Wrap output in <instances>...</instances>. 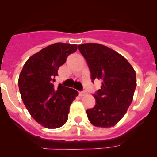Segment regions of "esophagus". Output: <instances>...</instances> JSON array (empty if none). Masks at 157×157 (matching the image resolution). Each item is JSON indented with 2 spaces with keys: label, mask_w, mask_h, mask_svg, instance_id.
Listing matches in <instances>:
<instances>
[{
  "label": "esophagus",
  "mask_w": 157,
  "mask_h": 157,
  "mask_svg": "<svg viewBox=\"0 0 157 157\" xmlns=\"http://www.w3.org/2000/svg\"><path fill=\"white\" fill-rule=\"evenodd\" d=\"M86 94H87V93H86V92H85V91L80 92V93H79V95H80V96H85V95H86Z\"/></svg>",
  "instance_id": "1"
}]
</instances>
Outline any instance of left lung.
<instances>
[{"mask_svg": "<svg viewBox=\"0 0 157 157\" xmlns=\"http://www.w3.org/2000/svg\"><path fill=\"white\" fill-rule=\"evenodd\" d=\"M78 48L87 62L92 80L102 81L93 95L96 105L86 110L89 120L96 127L115 126L132 102L137 86L135 71L125 58L103 45L85 43Z\"/></svg>", "mask_w": 157, "mask_h": 157, "instance_id": "left-lung-1", "label": "left lung"}]
</instances>
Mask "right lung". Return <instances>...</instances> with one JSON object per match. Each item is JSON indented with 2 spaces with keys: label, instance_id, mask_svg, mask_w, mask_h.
Returning a JSON list of instances; mask_svg holds the SVG:
<instances>
[{
  "label": "right lung",
  "instance_id": "right-lung-1",
  "mask_svg": "<svg viewBox=\"0 0 157 157\" xmlns=\"http://www.w3.org/2000/svg\"><path fill=\"white\" fill-rule=\"evenodd\" d=\"M77 49V45L52 44L32 55L20 72L22 100L30 115L43 127L54 129L67 122L70 105L78 92L61 84L55 86L53 82L58 68Z\"/></svg>",
  "mask_w": 157,
  "mask_h": 157
}]
</instances>
